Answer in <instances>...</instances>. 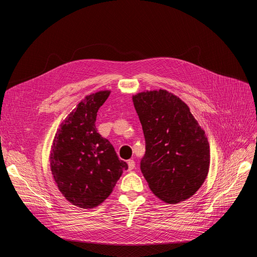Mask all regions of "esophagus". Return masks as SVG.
I'll return each instance as SVG.
<instances>
[{
    "instance_id": "obj_1",
    "label": "esophagus",
    "mask_w": 257,
    "mask_h": 257,
    "mask_svg": "<svg viewBox=\"0 0 257 257\" xmlns=\"http://www.w3.org/2000/svg\"><path fill=\"white\" fill-rule=\"evenodd\" d=\"M127 164H128V170L129 171H131V170H133L134 168H136V161H134L133 159H129L127 161Z\"/></svg>"
}]
</instances>
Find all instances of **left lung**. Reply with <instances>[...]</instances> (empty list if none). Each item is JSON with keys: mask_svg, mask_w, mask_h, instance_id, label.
<instances>
[{"mask_svg": "<svg viewBox=\"0 0 257 257\" xmlns=\"http://www.w3.org/2000/svg\"><path fill=\"white\" fill-rule=\"evenodd\" d=\"M132 100L146 141L141 170L150 190L169 204L191 198L209 170L204 130L188 106L165 89L143 91Z\"/></svg>", "mask_w": 257, "mask_h": 257, "instance_id": "obj_1", "label": "left lung"}]
</instances>
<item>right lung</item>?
Returning a JSON list of instances; mask_svg holds the SVG:
<instances>
[{
    "mask_svg": "<svg viewBox=\"0 0 257 257\" xmlns=\"http://www.w3.org/2000/svg\"><path fill=\"white\" fill-rule=\"evenodd\" d=\"M86 96L61 123L50 153L52 175L65 199L80 208H93L112 193L128 165L96 128L99 108L109 96Z\"/></svg>",
    "mask_w": 257,
    "mask_h": 257,
    "instance_id": "1",
    "label": "right lung"
}]
</instances>
